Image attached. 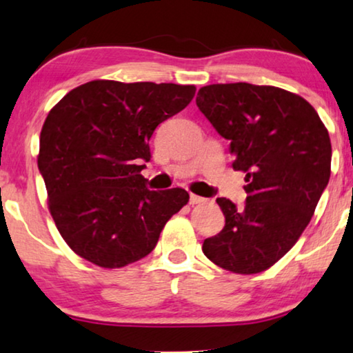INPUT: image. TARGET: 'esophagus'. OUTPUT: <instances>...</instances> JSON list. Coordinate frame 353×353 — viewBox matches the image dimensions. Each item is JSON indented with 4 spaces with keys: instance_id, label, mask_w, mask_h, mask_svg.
I'll list each match as a JSON object with an SVG mask.
<instances>
[{
    "instance_id": "1",
    "label": "esophagus",
    "mask_w": 353,
    "mask_h": 353,
    "mask_svg": "<svg viewBox=\"0 0 353 353\" xmlns=\"http://www.w3.org/2000/svg\"><path fill=\"white\" fill-rule=\"evenodd\" d=\"M205 199L201 196H196V194H190V204H201V202H204Z\"/></svg>"
}]
</instances>
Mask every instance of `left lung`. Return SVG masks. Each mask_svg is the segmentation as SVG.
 I'll use <instances>...</instances> for the list:
<instances>
[{
  "mask_svg": "<svg viewBox=\"0 0 353 353\" xmlns=\"http://www.w3.org/2000/svg\"><path fill=\"white\" fill-rule=\"evenodd\" d=\"M196 104L245 173L244 207L219 197L225 226L202 252L233 273H260L301 238L331 175V139L316 110L276 86H202Z\"/></svg>",
  "mask_w": 353,
  "mask_h": 353,
  "instance_id": "obj_1",
  "label": "left lung"
}]
</instances>
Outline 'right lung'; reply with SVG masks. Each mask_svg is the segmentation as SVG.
Returning <instances> with one entry per match:
<instances>
[{"label":"right lung","instance_id":"obj_1","mask_svg":"<svg viewBox=\"0 0 353 353\" xmlns=\"http://www.w3.org/2000/svg\"><path fill=\"white\" fill-rule=\"evenodd\" d=\"M196 86L94 80L50 110L38 170L52 220L69 248L103 268H120L156 248L170 216L188 204L181 188L151 191L141 175L149 139L191 103Z\"/></svg>","mask_w":353,"mask_h":353}]
</instances>
